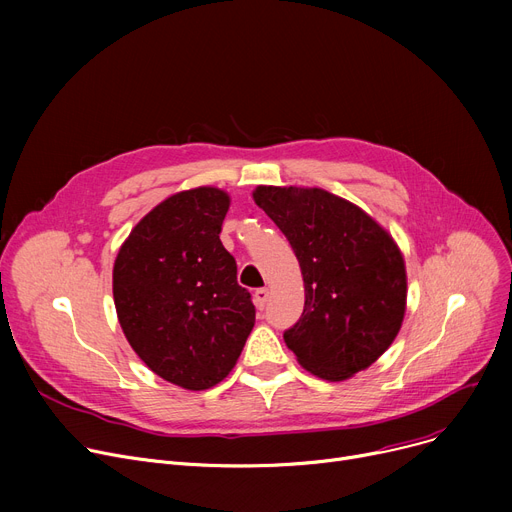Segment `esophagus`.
Returning a JSON list of instances; mask_svg holds the SVG:
<instances>
[{
  "instance_id": "esophagus-1",
  "label": "esophagus",
  "mask_w": 512,
  "mask_h": 512,
  "mask_svg": "<svg viewBox=\"0 0 512 512\" xmlns=\"http://www.w3.org/2000/svg\"><path fill=\"white\" fill-rule=\"evenodd\" d=\"M267 297H270V290H267V288H257V290H255V294H253V301H255V307H257L259 311L265 307Z\"/></svg>"
}]
</instances>
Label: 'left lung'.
<instances>
[{
	"label": "left lung",
	"instance_id": "left-lung-1",
	"mask_svg": "<svg viewBox=\"0 0 512 512\" xmlns=\"http://www.w3.org/2000/svg\"><path fill=\"white\" fill-rule=\"evenodd\" d=\"M253 199L288 238L305 282V309L284 332L286 346L321 380L353 378L388 351L405 319L398 245L369 213L324 188L257 186Z\"/></svg>",
	"mask_w": 512,
	"mask_h": 512
}]
</instances>
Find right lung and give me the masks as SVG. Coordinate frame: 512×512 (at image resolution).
Here are the masks:
<instances>
[{
    "label": "right lung",
    "mask_w": 512,
    "mask_h": 512,
    "mask_svg": "<svg viewBox=\"0 0 512 512\" xmlns=\"http://www.w3.org/2000/svg\"><path fill=\"white\" fill-rule=\"evenodd\" d=\"M230 207L222 188L199 186L155 205L122 242L114 303L141 361L170 384L207 390L236 365L255 307L236 282L220 232Z\"/></svg>",
    "instance_id": "1"
}]
</instances>
